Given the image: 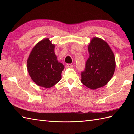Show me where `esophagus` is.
Masks as SVG:
<instances>
[{
    "label": "esophagus",
    "mask_w": 134,
    "mask_h": 134,
    "mask_svg": "<svg viewBox=\"0 0 134 134\" xmlns=\"http://www.w3.org/2000/svg\"><path fill=\"white\" fill-rule=\"evenodd\" d=\"M72 67H73V65H72V64H68L65 65L66 68H72Z\"/></svg>",
    "instance_id": "1"
}]
</instances>
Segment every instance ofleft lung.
<instances>
[{"label": "left lung", "mask_w": 134, "mask_h": 134, "mask_svg": "<svg viewBox=\"0 0 134 134\" xmlns=\"http://www.w3.org/2000/svg\"><path fill=\"white\" fill-rule=\"evenodd\" d=\"M90 57L86 68L82 72V82L91 90H96L106 85L115 70V55L104 40L93 37L88 45Z\"/></svg>", "instance_id": "left-lung-1"}]
</instances>
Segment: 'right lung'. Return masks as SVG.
Instances as JSON below:
<instances>
[{"label":"right lung","mask_w":134,"mask_h":134,"mask_svg":"<svg viewBox=\"0 0 134 134\" xmlns=\"http://www.w3.org/2000/svg\"><path fill=\"white\" fill-rule=\"evenodd\" d=\"M54 50L55 44L50 39L44 38L34 47L28 56V74L38 86L51 88L62 78L64 66L58 61Z\"/></svg>","instance_id":"1"}]
</instances>
